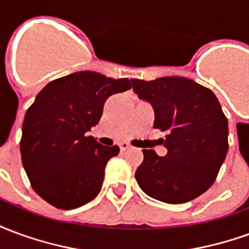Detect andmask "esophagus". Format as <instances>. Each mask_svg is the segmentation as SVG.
I'll return each mask as SVG.
<instances>
[{
    "instance_id": "1",
    "label": "esophagus",
    "mask_w": 249,
    "mask_h": 249,
    "mask_svg": "<svg viewBox=\"0 0 249 249\" xmlns=\"http://www.w3.org/2000/svg\"><path fill=\"white\" fill-rule=\"evenodd\" d=\"M129 148L130 144H128V142H121V144H120V149H121V151H128Z\"/></svg>"
}]
</instances>
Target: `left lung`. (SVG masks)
I'll return each mask as SVG.
<instances>
[{
    "label": "left lung",
    "instance_id": "8db88e82",
    "mask_svg": "<svg viewBox=\"0 0 249 249\" xmlns=\"http://www.w3.org/2000/svg\"><path fill=\"white\" fill-rule=\"evenodd\" d=\"M132 84L136 94L153 107V128L167 132L161 141L167 156L142 149L137 183L162 203L198 197L214 183L228 152V120L219 100L211 89L185 77L133 78Z\"/></svg>",
    "mask_w": 249,
    "mask_h": 249
}]
</instances>
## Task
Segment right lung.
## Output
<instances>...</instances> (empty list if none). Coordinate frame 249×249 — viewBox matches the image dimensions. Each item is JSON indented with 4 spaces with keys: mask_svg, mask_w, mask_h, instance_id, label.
I'll return each mask as SVG.
<instances>
[{
    "mask_svg": "<svg viewBox=\"0 0 249 249\" xmlns=\"http://www.w3.org/2000/svg\"><path fill=\"white\" fill-rule=\"evenodd\" d=\"M130 88L128 78L85 71L53 80L37 94L25 114L19 148L30 185L46 203L73 209L97 196L105 165L120 148L87 133L98 124L107 98Z\"/></svg>",
    "mask_w": 249,
    "mask_h": 249,
    "instance_id": "right-lung-1",
    "label": "right lung"
}]
</instances>
